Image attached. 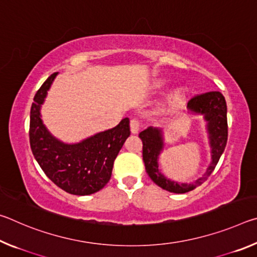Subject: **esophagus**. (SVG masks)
Segmentation results:
<instances>
[{"mask_svg":"<svg viewBox=\"0 0 257 257\" xmlns=\"http://www.w3.org/2000/svg\"><path fill=\"white\" fill-rule=\"evenodd\" d=\"M139 127H141V122H139V120L134 118L130 120V130H132L133 134H137Z\"/></svg>","mask_w":257,"mask_h":257,"instance_id":"34e87169","label":"esophagus"}]
</instances>
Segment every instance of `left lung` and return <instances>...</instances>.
Returning <instances> with one entry per match:
<instances>
[{"instance_id":"8db88e82","label":"left lung","mask_w":257,"mask_h":257,"mask_svg":"<svg viewBox=\"0 0 257 257\" xmlns=\"http://www.w3.org/2000/svg\"><path fill=\"white\" fill-rule=\"evenodd\" d=\"M187 106L190 111L203 114L204 119L207 121V132L210 135L212 147V163L207 168L205 175L194 184H178L167 179L159 171L158 158L163 149L161 130L150 127L139 134V138L143 142V161L145 163L147 175L161 188L176 194H184L193 190L207 180L219 162L228 141L227 103L222 94L220 92H208L195 95L189 99Z\"/></svg>"}]
</instances>
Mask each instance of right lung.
<instances>
[{
	"label": "right lung",
	"instance_id": "obj_1",
	"mask_svg": "<svg viewBox=\"0 0 257 257\" xmlns=\"http://www.w3.org/2000/svg\"><path fill=\"white\" fill-rule=\"evenodd\" d=\"M56 72L37 90L30 108L29 142L35 159L45 175L72 195H90L101 190L110 180L113 163L129 137V119L114 128L98 133L78 144L68 145L47 132L41 119V105Z\"/></svg>",
	"mask_w": 257,
	"mask_h": 257
}]
</instances>
